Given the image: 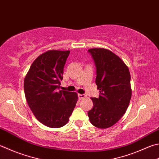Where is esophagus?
<instances>
[{"mask_svg": "<svg viewBox=\"0 0 159 159\" xmlns=\"http://www.w3.org/2000/svg\"><path fill=\"white\" fill-rule=\"evenodd\" d=\"M78 96H79V98L80 99V100H81V99L85 98L86 96L85 94H78Z\"/></svg>", "mask_w": 159, "mask_h": 159, "instance_id": "34e87169", "label": "esophagus"}]
</instances>
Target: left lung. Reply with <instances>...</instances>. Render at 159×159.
<instances>
[{"mask_svg": "<svg viewBox=\"0 0 159 159\" xmlns=\"http://www.w3.org/2000/svg\"><path fill=\"white\" fill-rule=\"evenodd\" d=\"M96 67V84L100 90L97 98H91L93 107L88 111L90 122L105 129L114 125L125 113L132 96L130 73L125 63L110 50L88 49Z\"/></svg>", "mask_w": 159, "mask_h": 159, "instance_id": "8db88e82", "label": "left lung"}]
</instances>
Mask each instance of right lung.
Instances as JSON below:
<instances>
[{
    "label": "right lung",
    "instance_id": "obj_1",
    "mask_svg": "<svg viewBox=\"0 0 159 159\" xmlns=\"http://www.w3.org/2000/svg\"><path fill=\"white\" fill-rule=\"evenodd\" d=\"M70 52H44L33 62L24 80L30 108L37 120L52 128L66 125L78 101L76 92L58 90Z\"/></svg>",
    "mask_w": 159,
    "mask_h": 159
}]
</instances>
